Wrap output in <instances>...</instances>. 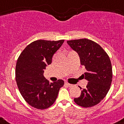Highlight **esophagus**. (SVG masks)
<instances>
[{
  "label": "esophagus",
  "instance_id": "esophagus-1",
  "mask_svg": "<svg viewBox=\"0 0 124 124\" xmlns=\"http://www.w3.org/2000/svg\"><path fill=\"white\" fill-rule=\"evenodd\" d=\"M65 84L66 85L70 87H73V86H74V85L73 84H69V83H68V82H65Z\"/></svg>",
  "mask_w": 124,
  "mask_h": 124
}]
</instances>
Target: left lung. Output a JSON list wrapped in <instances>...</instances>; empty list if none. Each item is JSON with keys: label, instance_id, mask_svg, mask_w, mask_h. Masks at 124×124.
Instances as JSON below:
<instances>
[{"label": "left lung", "instance_id": "1", "mask_svg": "<svg viewBox=\"0 0 124 124\" xmlns=\"http://www.w3.org/2000/svg\"><path fill=\"white\" fill-rule=\"evenodd\" d=\"M67 42L78 54L80 64L87 70L82 75L89 82L74 102L85 108L93 107L105 97L110 87L112 69L109 57L99 44L91 40L81 39Z\"/></svg>", "mask_w": 124, "mask_h": 124}]
</instances>
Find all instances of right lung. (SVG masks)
Instances as JSON below:
<instances>
[{"instance_id": "add662e5", "label": "right lung", "mask_w": 124, "mask_h": 124, "mask_svg": "<svg viewBox=\"0 0 124 124\" xmlns=\"http://www.w3.org/2000/svg\"><path fill=\"white\" fill-rule=\"evenodd\" d=\"M63 42L64 40H35L25 48L17 59V86L25 101L34 108L42 110L50 107L64 84L61 79L49 83L44 77V70L52 63L53 55Z\"/></svg>"}]
</instances>
